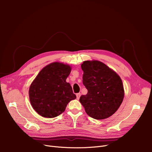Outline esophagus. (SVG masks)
<instances>
[{
  "mask_svg": "<svg viewBox=\"0 0 152 152\" xmlns=\"http://www.w3.org/2000/svg\"><path fill=\"white\" fill-rule=\"evenodd\" d=\"M80 97V93H79L76 94V98H77V100H79V99Z\"/></svg>",
  "mask_w": 152,
  "mask_h": 152,
  "instance_id": "obj_1",
  "label": "esophagus"
}]
</instances>
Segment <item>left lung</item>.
<instances>
[{
	"instance_id": "8db88e82",
	"label": "left lung",
	"mask_w": 152,
	"mask_h": 152,
	"mask_svg": "<svg viewBox=\"0 0 152 152\" xmlns=\"http://www.w3.org/2000/svg\"><path fill=\"white\" fill-rule=\"evenodd\" d=\"M83 84L88 90L79 101L90 117L102 120L113 115L124 98V88L120 76L104 63L86 61L81 64Z\"/></svg>"
}]
</instances>
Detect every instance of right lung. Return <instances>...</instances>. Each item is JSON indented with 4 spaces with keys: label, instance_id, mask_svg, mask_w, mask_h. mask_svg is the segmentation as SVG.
I'll return each instance as SVG.
<instances>
[{
    "label": "right lung",
    "instance_id": "1",
    "mask_svg": "<svg viewBox=\"0 0 152 152\" xmlns=\"http://www.w3.org/2000/svg\"><path fill=\"white\" fill-rule=\"evenodd\" d=\"M71 69L69 65L53 62L43 68L34 80L29 88V99L39 115L56 117L76 98L70 84L66 82Z\"/></svg>",
    "mask_w": 152,
    "mask_h": 152
}]
</instances>
